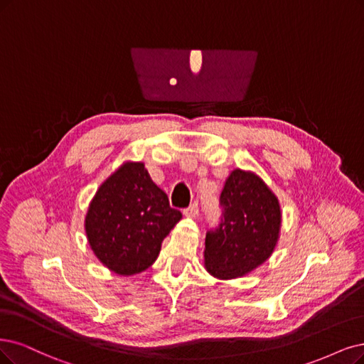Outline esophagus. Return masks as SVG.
<instances>
[{
    "label": "esophagus",
    "instance_id": "esophagus-1",
    "mask_svg": "<svg viewBox=\"0 0 364 364\" xmlns=\"http://www.w3.org/2000/svg\"><path fill=\"white\" fill-rule=\"evenodd\" d=\"M198 213H199V205H198V203L195 200L193 204H191L189 207L184 210V216H187V218H196Z\"/></svg>",
    "mask_w": 364,
    "mask_h": 364
}]
</instances>
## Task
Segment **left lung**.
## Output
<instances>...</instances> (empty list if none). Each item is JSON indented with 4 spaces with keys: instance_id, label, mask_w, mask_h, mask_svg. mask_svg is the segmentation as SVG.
<instances>
[{
    "instance_id": "1",
    "label": "left lung",
    "mask_w": 364,
    "mask_h": 364,
    "mask_svg": "<svg viewBox=\"0 0 364 364\" xmlns=\"http://www.w3.org/2000/svg\"><path fill=\"white\" fill-rule=\"evenodd\" d=\"M219 205L220 223L205 237V268L219 279L245 276L276 247L279 200L257 175L235 169L225 183Z\"/></svg>"
}]
</instances>
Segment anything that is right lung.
<instances>
[{
    "label": "right lung",
    "mask_w": 364,
    "mask_h": 364,
    "mask_svg": "<svg viewBox=\"0 0 364 364\" xmlns=\"http://www.w3.org/2000/svg\"><path fill=\"white\" fill-rule=\"evenodd\" d=\"M181 219L169 205L144 164H124L92 198L85 231L96 257L117 274L146 270L159 257L161 241Z\"/></svg>",
    "instance_id": "right-lung-1"
}]
</instances>
